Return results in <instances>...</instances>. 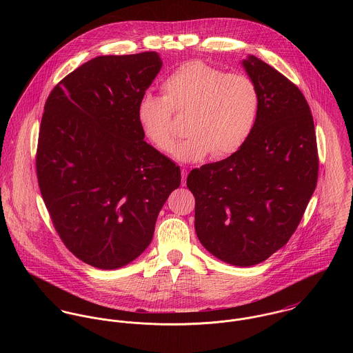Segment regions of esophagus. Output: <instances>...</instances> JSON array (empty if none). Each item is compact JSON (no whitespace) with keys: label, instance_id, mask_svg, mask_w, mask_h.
<instances>
[{"label":"esophagus","instance_id":"esophagus-1","mask_svg":"<svg viewBox=\"0 0 353 353\" xmlns=\"http://www.w3.org/2000/svg\"><path fill=\"white\" fill-rule=\"evenodd\" d=\"M181 174H182V185L185 186V185H186V178H188L189 171H188L186 168H182V170H181Z\"/></svg>","mask_w":353,"mask_h":353}]
</instances>
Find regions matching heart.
<instances>
[{
  "label": "heart",
  "mask_w": 353,
  "mask_h": 353,
  "mask_svg": "<svg viewBox=\"0 0 353 353\" xmlns=\"http://www.w3.org/2000/svg\"><path fill=\"white\" fill-rule=\"evenodd\" d=\"M164 97L145 92L137 103V121L160 152L176 140L175 112L190 111L189 137L174 150L179 161H199L214 152L223 159L242 150L259 111V92L248 74L225 73L201 59L186 61L163 81Z\"/></svg>",
  "instance_id": "b5f03b06"
}]
</instances>
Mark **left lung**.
<instances>
[{"label":"left lung","mask_w":353,"mask_h":353,"mask_svg":"<svg viewBox=\"0 0 353 353\" xmlns=\"http://www.w3.org/2000/svg\"><path fill=\"white\" fill-rule=\"evenodd\" d=\"M259 92L250 139L230 157L190 171L196 232L216 258L252 266L298 228L318 179L314 121L301 90L274 68L242 61Z\"/></svg>","instance_id":"left-lung-1"}]
</instances>
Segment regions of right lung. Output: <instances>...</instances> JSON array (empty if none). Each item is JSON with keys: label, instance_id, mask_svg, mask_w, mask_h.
<instances>
[{"label": "right lung", "instance_id": "right-lung-1", "mask_svg": "<svg viewBox=\"0 0 353 353\" xmlns=\"http://www.w3.org/2000/svg\"><path fill=\"white\" fill-rule=\"evenodd\" d=\"M161 69L157 52L101 55L51 91L37 174L63 245L83 262L118 269L144 252L181 168L144 141L137 103Z\"/></svg>", "mask_w": 353, "mask_h": 353}]
</instances>
